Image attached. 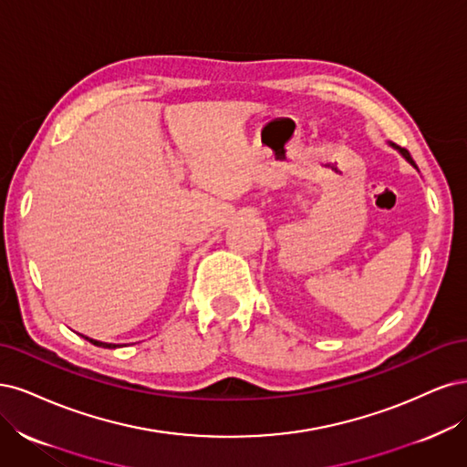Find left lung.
I'll use <instances>...</instances> for the list:
<instances>
[{"label": "left lung", "mask_w": 467, "mask_h": 467, "mask_svg": "<svg viewBox=\"0 0 467 467\" xmlns=\"http://www.w3.org/2000/svg\"><path fill=\"white\" fill-rule=\"evenodd\" d=\"M389 145H392L394 149H398V151H400V155L405 159V161H408V162H411L413 164V167H415V162H413V159H411V155H410V151H408V149H401V147H398V145H394V143H389ZM417 169V167H415Z\"/></svg>", "instance_id": "8db88e82"}]
</instances>
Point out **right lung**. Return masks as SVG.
Returning a JSON list of instances; mask_svg holds the SVG:
<instances>
[{"label":"right lung","instance_id":"obj_1","mask_svg":"<svg viewBox=\"0 0 467 467\" xmlns=\"http://www.w3.org/2000/svg\"><path fill=\"white\" fill-rule=\"evenodd\" d=\"M85 337V336H83ZM87 341H91L93 345H97V348H104V349H116V348H119L118 343H104V341H97V339H91V337H85Z\"/></svg>","mask_w":467,"mask_h":467}]
</instances>
